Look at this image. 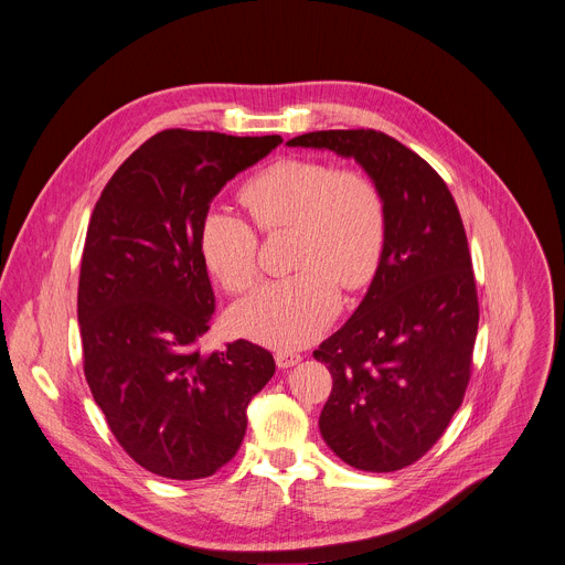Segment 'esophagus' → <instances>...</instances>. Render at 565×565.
<instances>
[{"label": "esophagus", "mask_w": 565, "mask_h": 565, "mask_svg": "<svg viewBox=\"0 0 565 565\" xmlns=\"http://www.w3.org/2000/svg\"><path fill=\"white\" fill-rule=\"evenodd\" d=\"M300 360H302L300 353H291V351H278V353H276V364H278V369H289V366L298 364Z\"/></svg>", "instance_id": "obj_1"}]
</instances>
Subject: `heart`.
<instances>
[{
	"label": "heart",
	"mask_w": 565,
	"mask_h": 565,
	"mask_svg": "<svg viewBox=\"0 0 565 565\" xmlns=\"http://www.w3.org/2000/svg\"><path fill=\"white\" fill-rule=\"evenodd\" d=\"M242 203L265 233L294 231L296 274L267 282L233 308L235 332L300 349L319 339L341 308V289L366 287L386 248V203L380 185L360 169H337L312 158H287L244 185ZM201 255L231 294L257 282V233L224 210L201 222Z\"/></svg>",
	"instance_id": "obj_1"
}]
</instances>
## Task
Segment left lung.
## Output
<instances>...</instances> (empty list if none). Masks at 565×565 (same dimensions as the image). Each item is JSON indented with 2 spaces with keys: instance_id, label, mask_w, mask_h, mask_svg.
<instances>
[{
  "instance_id": "1",
  "label": "left lung",
  "mask_w": 565,
  "mask_h": 565,
  "mask_svg": "<svg viewBox=\"0 0 565 565\" xmlns=\"http://www.w3.org/2000/svg\"><path fill=\"white\" fill-rule=\"evenodd\" d=\"M287 145L355 158L384 194L382 265L315 360L332 375L319 418L330 450L360 470H401L444 437L472 371L480 306L459 207L418 153L373 128Z\"/></svg>"
}]
</instances>
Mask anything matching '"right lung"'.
I'll return each instance as SVG.
<instances>
[{
    "mask_svg": "<svg viewBox=\"0 0 565 565\" xmlns=\"http://www.w3.org/2000/svg\"><path fill=\"white\" fill-rule=\"evenodd\" d=\"M282 142L167 128L106 183L78 276L83 373L119 446L169 480H201L244 439L246 407L276 373L246 339L203 353L214 291L201 255L210 201Z\"/></svg>",
    "mask_w": 565,
    "mask_h": 565,
    "instance_id": "right-lung-1",
    "label": "right lung"
}]
</instances>
